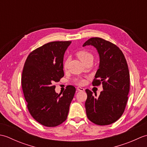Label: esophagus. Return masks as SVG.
Segmentation results:
<instances>
[{"label":"esophagus","instance_id":"esophagus-1","mask_svg":"<svg viewBox=\"0 0 147 147\" xmlns=\"http://www.w3.org/2000/svg\"><path fill=\"white\" fill-rule=\"evenodd\" d=\"M77 90L80 92H84V91H85V89H84L83 88H82V87H80V86H78Z\"/></svg>","mask_w":147,"mask_h":147}]
</instances>
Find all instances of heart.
<instances>
[{"mask_svg":"<svg viewBox=\"0 0 147 147\" xmlns=\"http://www.w3.org/2000/svg\"><path fill=\"white\" fill-rule=\"evenodd\" d=\"M76 55L81 61H82L83 63H85L86 61H93V55L91 52L86 51V50H81L76 53ZM68 64V60H66L64 63V67L66 69L67 67ZM79 84H83L85 83V81L83 80H80L78 82Z\"/></svg>","mask_w":147,"mask_h":147,"instance_id":"heart-1","label":"heart"}]
</instances>
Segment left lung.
<instances>
[{"label":"left lung","mask_w":147,"mask_h":147,"mask_svg":"<svg viewBox=\"0 0 147 147\" xmlns=\"http://www.w3.org/2000/svg\"><path fill=\"white\" fill-rule=\"evenodd\" d=\"M86 45L95 47L100 57L99 67L92 85L102 83L104 90L98 97L90 90H85L86 115L97 125H109L117 121L125 109L129 91L128 66L123 52L114 43L95 37L83 45Z\"/></svg>","instance_id":"obj_1"}]
</instances>
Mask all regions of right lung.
<instances>
[{
	"label": "right lung",
	"instance_id": "obj_1",
	"mask_svg": "<svg viewBox=\"0 0 147 147\" xmlns=\"http://www.w3.org/2000/svg\"><path fill=\"white\" fill-rule=\"evenodd\" d=\"M71 42H52L35 49L28 56L22 73V88L27 107L35 119L47 127H55L66 120L75 87L66 86L63 93L55 86L64 76V53Z\"/></svg>",
	"mask_w": 147,
	"mask_h": 147
}]
</instances>
